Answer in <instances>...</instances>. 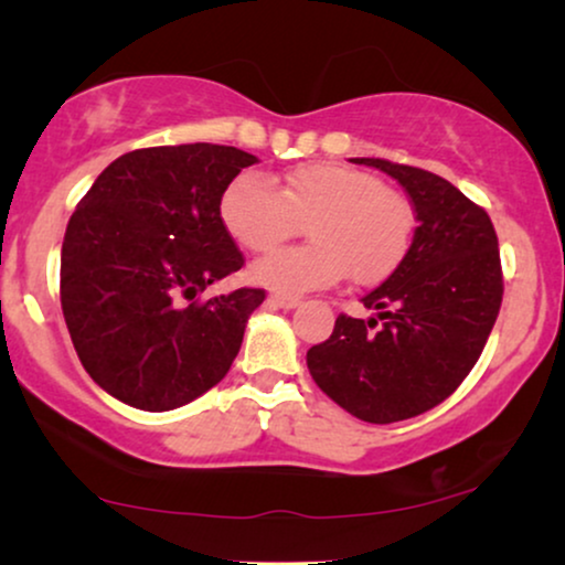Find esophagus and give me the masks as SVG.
I'll use <instances>...</instances> for the list:
<instances>
[{
  "instance_id": "obj_1",
  "label": "esophagus",
  "mask_w": 565,
  "mask_h": 565,
  "mask_svg": "<svg viewBox=\"0 0 565 565\" xmlns=\"http://www.w3.org/2000/svg\"><path fill=\"white\" fill-rule=\"evenodd\" d=\"M269 303L277 306V308H285V311H290V308L300 306V298H292V296H269Z\"/></svg>"
}]
</instances>
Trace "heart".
I'll return each mask as SVG.
<instances>
[{"instance_id":"heart-1","label":"heart","mask_w":565,"mask_h":565,"mask_svg":"<svg viewBox=\"0 0 565 565\" xmlns=\"http://www.w3.org/2000/svg\"><path fill=\"white\" fill-rule=\"evenodd\" d=\"M221 221L236 244L269 252L311 221L313 244L273 252L252 265L249 277L280 296L344 280L377 285L396 273L414 242L416 215L381 177L329 161L300 164L280 190L257 174H238L221 195Z\"/></svg>"}]
</instances>
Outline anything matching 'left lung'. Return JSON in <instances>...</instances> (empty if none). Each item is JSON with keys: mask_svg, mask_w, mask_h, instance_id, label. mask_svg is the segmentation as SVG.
Here are the masks:
<instances>
[{"mask_svg": "<svg viewBox=\"0 0 565 565\" xmlns=\"http://www.w3.org/2000/svg\"><path fill=\"white\" fill-rule=\"evenodd\" d=\"M398 180L416 221L412 249L362 298L377 319L342 313L308 350L313 381L370 424L412 419L466 381L497 323L504 277L489 213L443 177L388 159H354Z\"/></svg>", "mask_w": 565, "mask_h": 565, "instance_id": "1", "label": "left lung"}]
</instances>
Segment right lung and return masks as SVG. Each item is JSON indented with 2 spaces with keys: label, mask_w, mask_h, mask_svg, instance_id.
Masks as SVG:
<instances>
[{
  "label": "right lung",
  "mask_w": 565,
  "mask_h": 565,
  "mask_svg": "<svg viewBox=\"0 0 565 565\" xmlns=\"http://www.w3.org/2000/svg\"><path fill=\"white\" fill-rule=\"evenodd\" d=\"M257 157L182 143L122 153L79 200L61 246V308L84 370L143 412L184 406L223 381L265 290L192 299L244 267L221 195Z\"/></svg>",
  "instance_id": "1"
}]
</instances>
